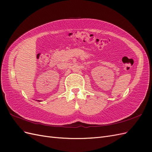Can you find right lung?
Returning <instances> with one entry per match:
<instances>
[{"instance_id":"obj_1","label":"right lung","mask_w":152,"mask_h":152,"mask_svg":"<svg viewBox=\"0 0 152 152\" xmlns=\"http://www.w3.org/2000/svg\"><path fill=\"white\" fill-rule=\"evenodd\" d=\"M38 102H41V101L40 100H38Z\"/></svg>"}]
</instances>
